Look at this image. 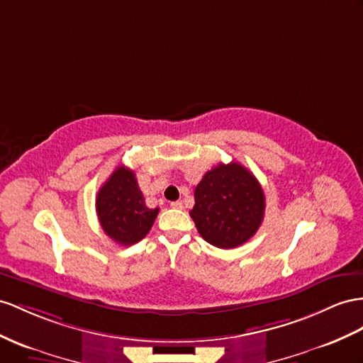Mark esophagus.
<instances>
[{
  "mask_svg": "<svg viewBox=\"0 0 363 363\" xmlns=\"http://www.w3.org/2000/svg\"><path fill=\"white\" fill-rule=\"evenodd\" d=\"M170 206L173 207V208H178V210H182L184 208V203H182V201H174V202H172Z\"/></svg>",
  "mask_w": 363,
  "mask_h": 363,
  "instance_id": "1",
  "label": "esophagus"
}]
</instances>
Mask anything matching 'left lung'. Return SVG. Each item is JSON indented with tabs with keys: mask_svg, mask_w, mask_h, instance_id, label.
<instances>
[{
	"mask_svg": "<svg viewBox=\"0 0 363 363\" xmlns=\"http://www.w3.org/2000/svg\"><path fill=\"white\" fill-rule=\"evenodd\" d=\"M265 194L255 174L239 162L219 164L194 189L190 216L199 235L218 248L245 244L261 227Z\"/></svg>",
	"mask_w": 363,
	"mask_h": 363,
	"instance_id": "obj_1",
	"label": "left lung"
}]
</instances>
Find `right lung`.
<instances>
[{
  "label": "right lung",
  "mask_w": 363,
  "mask_h": 363,
  "mask_svg": "<svg viewBox=\"0 0 363 363\" xmlns=\"http://www.w3.org/2000/svg\"><path fill=\"white\" fill-rule=\"evenodd\" d=\"M96 213L104 233L121 245H133L150 231L160 208H148L135 172L121 165L99 189Z\"/></svg>",
  "instance_id": "add662e5"
}]
</instances>
